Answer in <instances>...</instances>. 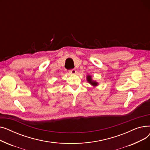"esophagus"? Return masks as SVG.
Returning a JSON list of instances; mask_svg holds the SVG:
<instances>
[{
    "label": "esophagus",
    "instance_id": "esophagus-1",
    "mask_svg": "<svg viewBox=\"0 0 150 150\" xmlns=\"http://www.w3.org/2000/svg\"><path fill=\"white\" fill-rule=\"evenodd\" d=\"M69 72L70 74H72V75H75L77 73V71L75 70V69H71L70 70H69Z\"/></svg>",
    "mask_w": 150,
    "mask_h": 150
}]
</instances>
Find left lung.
I'll use <instances>...</instances> for the list:
<instances>
[{"mask_svg": "<svg viewBox=\"0 0 150 150\" xmlns=\"http://www.w3.org/2000/svg\"><path fill=\"white\" fill-rule=\"evenodd\" d=\"M86 80H87L88 82L94 88L96 87V86H97L98 85V83L96 81L93 80H92V76L90 75H88L87 76H86Z\"/></svg>", "mask_w": 150, "mask_h": 150, "instance_id": "left-lung-1", "label": "left lung"}]
</instances>
